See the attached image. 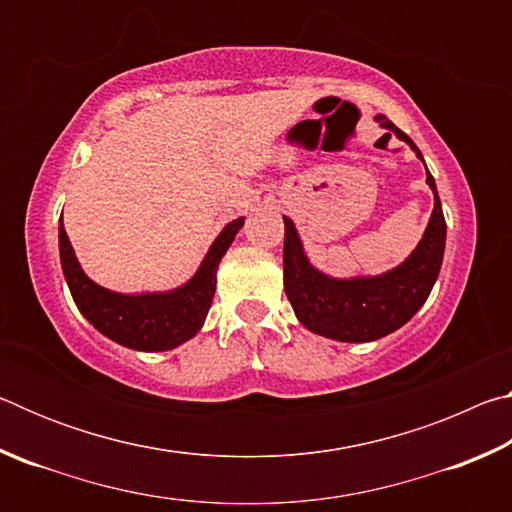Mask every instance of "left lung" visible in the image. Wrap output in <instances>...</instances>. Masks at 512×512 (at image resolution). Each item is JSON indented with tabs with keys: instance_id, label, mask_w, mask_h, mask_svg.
<instances>
[{
	"instance_id": "1",
	"label": "left lung",
	"mask_w": 512,
	"mask_h": 512,
	"mask_svg": "<svg viewBox=\"0 0 512 512\" xmlns=\"http://www.w3.org/2000/svg\"><path fill=\"white\" fill-rule=\"evenodd\" d=\"M377 121L409 144L422 160L418 146L393 121L381 115ZM427 183L436 201L422 241L404 264L377 277L334 280L316 271L302 250L293 221L284 216V291L302 325L334 341L368 343L395 332L413 318L429 298L440 273L447 235L436 180L429 171Z\"/></svg>"
}]
</instances>
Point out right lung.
Here are the masks:
<instances>
[{"label":"right lung","mask_w":512,"mask_h":512,"mask_svg":"<svg viewBox=\"0 0 512 512\" xmlns=\"http://www.w3.org/2000/svg\"><path fill=\"white\" fill-rule=\"evenodd\" d=\"M241 225L244 216L225 225L192 280L167 293L124 296L94 284L74 255L63 219L58 225L60 264L76 307L101 334L126 348L162 352L189 341L203 327L216 291V268Z\"/></svg>","instance_id":"obj_1"}]
</instances>
